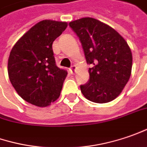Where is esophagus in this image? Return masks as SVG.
<instances>
[{
  "label": "esophagus",
  "instance_id": "obj_1",
  "mask_svg": "<svg viewBox=\"0 0 147 147\" xmlns=\"http://www.w3.org/2000/svg\"><path fill=\"white\" fill-rule=\"evenodd\" d=\"M69 71H70V72L71 74H74L75 73V71H76V66L73 65V66H71L70 69H69Z\"/></svg>",
  "mask_w": 147,
  "mask_h": 147
}]
</instances>
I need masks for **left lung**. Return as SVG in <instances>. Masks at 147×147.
<instances>
[{
	"instance_id": "8db88e82",
	"label": "left lung",
	"mask_w": 147,
	"mask_h": 147,
	"mask_svg": "<svg viewBox=\"0 0 147 147\" xmlns=\"http://www.w3.org/2000/svg\"><path fill=\"white\" fill-rule=\"evenodd\" d=\"M80 39L89 68L88 82L80 90L86 98L96 103L109 102L128 83L133 56L127 42L110 26L93 18L69 23Z\"/></svg>"
}]
</instances>
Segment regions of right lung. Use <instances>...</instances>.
<instances>
[{
  "label": "right lung",
  "mask_w": 147,
  "mask_h": 147,
  "mask_svg": "<svg viewBox=\"0 0 147 147\" xmlns=\"http://www.w3.org/2000/svg\"><path fill=\"white\" fill-rule=\"evenodd\" d=\"M67 27L65 22L40 21L11 49L9 78L18 95L29 103L47 107L60 95L67 71L57 67L52 45Z\"/></svg>",
  "instance_id": "add662e5"
}]
</instances>
